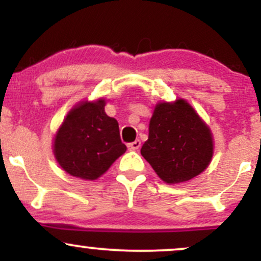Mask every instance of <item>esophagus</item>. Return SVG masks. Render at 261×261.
Here are the masks:
<instances>
[{
    "mask_svg": "<svg viewBox=\"0 0 261 261\" xmlns=\"http://www.w3.org/2000/svg\"><path fill=\"white\" fill-rule=\"evenodd\" d=\"M140 147H141V141L140 140L134 141V142L128 143V145H127V148L133 149V151H137V149H139Z\"/></svg>",
    "mask_w": 261,
    "mask_h": 261,
    "instance_id": "34e87169",
    "label": "esophagus"
}]
</instances>
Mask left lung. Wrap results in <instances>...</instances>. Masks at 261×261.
Returning <instances> with one entry per match:
<instances>
[{"mask_svg":"<svg viewBox=\"0 0 261 261\" xmlns=\"http://www.w3.org/2000/svg\"><path fill=\"white\" fill-rule=\"evenodd\" d=\"M141 154L167 184L191 180L208 167L214 136L185 99L160 101L149 120L148 140Z\"/></svg>","mask_w":261,"mask_h":261,"instance_id":"8db88e82","label":"left lung"}]
</instances>
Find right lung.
I'll use <instances>...</instances> for the list:
<instances>
[{
	"label": "right lung",
	"mask_w": 261,
	"mask_h": 261,
	"mask_svg": "<svg viewBox=\"0 0 261 261\" xmlns=\"http://www.w3.org/2000/svg\"><path fill=\"white\" fill-rule=\"evenodd\" d=\"M104 107V98L80 101L56 131L54 155L70 175L95 180L126 151L118 121L107 115Z\"/></svg>",
	"instance_id": "right-lung-1"
}]
</instances>
